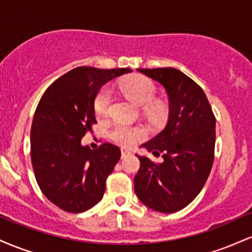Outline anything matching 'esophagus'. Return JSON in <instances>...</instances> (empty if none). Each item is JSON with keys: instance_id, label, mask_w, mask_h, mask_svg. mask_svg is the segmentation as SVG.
<instances>
[{"instance_id": "esophagus-1", "label": "esophagus", "mask_w": 252, "mask_h": 252, "mask_svg": "<svg viewBox=\"0 0 252 252\" xmlns=\"http://www.w3.org/2000/svg\"><path fill=\"white\" fill-rule=\"evenodd\" d=\"M121 156H122V158H129V156H131V152H129L128 149H121Z\"/></svg>"}]
</instances>
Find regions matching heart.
<instances>
[{
  "label": "heart",
  "mask_w": 252,
  "mask_h": 252,
  "mask_svg": "<svg viewBox=\"0 0 252 252\" xmlns=\"http://www.w3.org/2000/svg\"><path fill=\"white\" fill-rule=\"evenodd\" d=\"M121 90L132 102L141 106H144V108L148 106L149 108L147 109L150 112L158 111V108L155 105H150L155 98L156 89L154 83L149 78L136 74V76H132L129 79H126L121 85ZM109 104V91L108 90H103L98 94L96 99H94V114L98 118H103L108 114ZM144 136H146V130L142 126H126V124H118L111 131L112 140L122 144V146H132Z\"/></svg>",
  "instance_id": "obj_1"
}]
</instances>
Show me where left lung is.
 Returning <instances> with one entry per match:
<instances>
[{"label":"left lung","mask_w":252,"mask_h":252,"mask_svg":"<svg viewBox=\"0 0 252 252\" xmlns=\"http://www.w3.org/2000/svg\"><path fill=\"white\" fill-rule=\"evenodd\" d=\"M156 80L168 94L169 116L164 130L144 143L156 163L138 156L135 192L146 206L163 213L186 207L200 193L209 178L216 144V117L206 94L194 80L173 67L137 68Z\"/></svg>","instance_id":"1"}]
</instances>
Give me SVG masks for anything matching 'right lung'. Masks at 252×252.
<instances>
[{"label": "right lung", "instance_id": "add662e5", "mask_svg": "<svg viewBox=\"0 0 252 252\" xmlns=\"http://www.w3.org/2000/svg\"><path fill=\"white\" fill-rule=\"evenodd\" d=\"M128 72L130 68H73L48 86L37 104L31 130L32 164L41 192L63 211L80 213L102 200L121 150L110 142L94 150L80 142L97 123L94 105L98 91Z\"/></svg>", "mask_w": 252, "mask_h": 252}]
</instances>
